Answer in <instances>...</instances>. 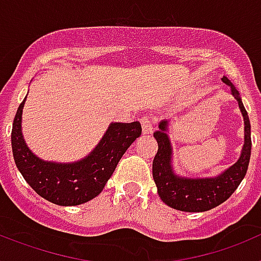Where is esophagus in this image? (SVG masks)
<instances>
[{
    "label": "esophagus",
    "mask_w": 261,
    "mask_h": 261,
    "mask_svg": "<svg viewBox=\"0 0 261 261\" xmlns=\"http://www.w3.org/2000/svg\"><path fill=\"white\" fill-rule=\"evenodd\" d=\"M141 125H142V133H144V135H150V133L153 132L150 117H147V116L141 117Z\"/></svg>",
    "instance_id": "1"
}]
</instances>
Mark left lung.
<instances>
[{"mask_svg": "<svg viewBox=\"0 0 261 261\" xmlns=\"http://www.w3.org/2000/svg\"><path fill=\"white\" fill-rule=\"evenodd\" d=\"M222 82L230 87L238 102L244 121V145L238 161L217 176L188 177L175 172L172 167V145L168 137L170 120H162L154 138L158 142V151L153 161V177L158 195L170 208L181 212H206L229 199L243 180L251 156V124L247 111L242 103L239 91L227 77Z\"/></svg>", "mask_w": 261, "mask_h": 261, "instance_id": "left-lung-1", "label": "left lung"}]
</instances>
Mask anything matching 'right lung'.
Masks as SVG:
<instances>
[{
  "mask_svg": "<svg viewBox=\"0 0 261 261\" xmlns=\"http://www.w3.org/2000/svg\"><path fill=\"white\" fill-rule=\"evenodd\" d=\"M26 98L18 107L11 130L14 161L24 180L43 199L61 206L93 200L103 191L126 149L141 136V124L111 123L94 150L75 162L43 161L30 150L23 138L22 112Z\"/></svg>",
  "mask_w": 261,
  "mask_h": 261,
  "instance_id": "right-lung-1",
  "label": "right lung"
}]
</instances>
